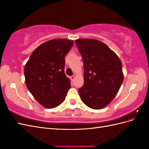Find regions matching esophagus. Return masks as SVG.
<instances>
[{"instance_id":"esophagus-1","label":"esophagus","mask_w":149,"mask_h":149,"mask_svg":"<svg viewBox=\"0 0 149 149\" xmlns=\"http://www.w3.org/2000/svg\"><path fill=\"white\" fill-rule=\"evenodd\" d=\"M75 78H76V76H74V75L71 76V79L72 81H73L75 79Z\"/></svg>"}]
</instances>
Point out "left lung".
<instances>
[{
  "mask_svg": "<svg viewBox=\"0 0 149 149\" xmlns=\"http://www.w3.org/2000/svg\"><path fill=\"white\" fill-rule=\"evenodd\" d=\"M84 64V84L78 89L84 104L101 109L113 100L124 80L122 62L105 43L92 38L76 40Z\"/></svg>",
  "mask_w": 149,
  "mask_h": 149,
  "instance_id": "1",
  "label": "left lung"
}]
</instances>
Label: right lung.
Segmentation results:
<instances>
[{
  "label": "right lung",
  "instance_id": "right-lung-1",
  "mask_svg": "<svg viewBox=\"0 0 149 149\" xmlns=\"http://www.w3.org/2000/svg\"><path fill=\"white\" fill-rule=\"evenodd\" d=\"M74 44L66 38L52 39L31 54L24 68L29 91L45 108H55L65 100L71 80L65 73V57Z\"/></svg>",
  "mask_w": 149,
  "mask_h": 149
}]
</instances>
